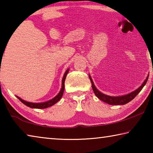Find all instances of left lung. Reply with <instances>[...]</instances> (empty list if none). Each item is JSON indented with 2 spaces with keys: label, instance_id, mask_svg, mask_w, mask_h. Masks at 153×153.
I'll list each match as a JSON object with an SVG mask.
<instances>
[{
  "label": "left lung",
  "instance_id": "1",
  "mask_svg": "<svg viewBox=\"0 0 153 153\" xmlns=\"http://www.w3.org/2000/svg\"><path fill=\"white\" fill-rule=\"evenodd\" d=\"M89 77H90V81H91L92 90H93V91H94L95 95L97 96V97L99 98L100 100H102L103 102L108 103V104H109V105H125V104H127L128 102H129V101H131V100H133L134 98L136 97L137 94H138V93L141 91V90L143 88V87L145 86V84H146V82L149 78V77H147V78L145 79V81L144 82L143 84H142V86L140 87H139L138 89L135 90V91L129 93V94H128L121 96V97H110V96H107L106 94H102V93L98 91V90L96 88V87L94 86V83H93L91 77L89 76Z\"/></svg>",
  "mask_w": 153,
  "mask_h": 153
}]
</instances>
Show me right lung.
<instances>
[{"mask_svg": "<svg viewBox=\"0 0 153 153\" xmlns=\"http://www.w3.org/2000/svg\"><path fill=\"white\" fill-rule=\"evenodd\" d=\"M68 72H69V69H67V70L65 71V74H64V76L63 77V80H62V88L61 89L60 92H59L55 98H53V99L48 100V101H47V102H42V103H33V102L25 101V100H22L21 98L18 97H17L18 98V99H19L21 102H23L24 105H25L26 106H27V107H29L30 108H47L49 107H51V106H53V105H55V103L57 102L59 100L61 99L62 96H63V94L64 88H65L64 83H65V80L66 76H67V74H68Z\"/></svg>", "mask_w": 153, "mask_h": 153, "instance_id": "1", "label": "right lung"}]
</instances>
